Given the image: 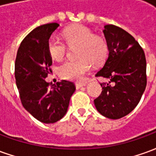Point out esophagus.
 Instances as JSON below:
<instances>
[{
  "label": "esophagus",
  "mask_w": 156,
  "mask_h": 156,
  "mask_svg": "<svg viewBox=\"0 0 156 156\" xmlns=\"http://www.w3.org/2000/svg\"><path fill=\"white\" fill-rule=\"evenodd\" d=\"M86 85H87V83H75V87H76L77 89H79L82 87H85Z\"/></svg>",
  "instance_id": "esophagus-1"
}]
</instances>
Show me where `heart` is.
<instances>
[{"label":"heart","mask_w":156,"mask_h":156,"mask_svg":"<svg viewBox=\"0 0 156 156\" xmlns=\"http://www.w3.org/2000/svg\"><path fill=\"white\" fill-rule=\"evenodd\" d=\"M66 44L76 49L75 61H66L58 68L59 76L72 81H82L88 73L92 63H103L108 54V47L105 38L95 36L91 29L83 25H74L66 28L62 32ZM48 51L53 60L61 61L67 52L66 45L56 37L48 42Z\"/></svg>","instance_id":"heart-1"}]
</instances>
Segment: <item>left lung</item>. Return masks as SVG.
Segmentation results:
<instances>
[{
	"label": "left lung",
	"instance_id": "1",
	"mask_svg": "<svg viewBox=\"0 0 156 156\" xmlns=\"http://www.w3.org/2000/svg\"><path fill=\"white\" fill-rule=\"evenodd\" d=\"M103 32L108 54L96 77L108 78L109 82L100 83L101 94L94 102L103 116L118 119L129 115L144 94L147 83L146 60L138 41L124 29L105 25Z\"/></svg>",
	"mask_w": 156,
	"mask_h": 156
}]
</instances>
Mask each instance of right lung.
I'll return each mask as SVG.
<instances>
[{
    "mask_svg": "<svg viewBox=\"0 0 156 156\" xmlns=\"http://www.w3.org/2000/svg\"><path fill=\"white\" fill-rule=\"evenodd\" d=\"M58 27L59 24L54 22L32 30L22 41L16 58V83L22 105L44 124H53L66 115L75 91L72 82L62 80L49 88L45 81L51 65L48 42Z\"/></svg>",
    "mask_w": 156,
    "mask_h": 156,
    "instance_id": "obj_1",
    "label": "right lung"
}]
</instances>
